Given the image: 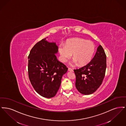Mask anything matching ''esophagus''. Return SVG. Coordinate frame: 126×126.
Listing matches in <instances>:
<instances>
[{
    "mask_svg": "<svg viewBox=\"0 0 126 126\" xmlns=\"http://www.w3.org/2000/svg\"><path fill=\"white\" fill-rule=\"evenodd\" d=\"M68 71H70V72H73V70L71 69V68H68Z\"/></svg>",
    "mask_w": 126,
    "mask_h": 126,
    "instance_id": "esophagus-1",
    "label": "esophagus"
}]
</instances>
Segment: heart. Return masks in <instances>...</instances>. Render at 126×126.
<instances>
[{
    "mask_svg": "<svg viewBox=\"0 0 126 126\" xmlns=\"http://www.w3.org/2000/svg\"><path fill=\"white\" fill-rule=\"evenodd\" d=\"M95 49V45L92 42L75 38L67 40L65 45L60 44L58 50L62 62H66L73 54L74 58L69 62V65L76 66L80 64L83 66L92 60Z\"/></svg>",
    "mask_w": 126,
    "mask_h": 126,
    "instance_id": "heart-1",
    "label": "heart"
}]
</instances>
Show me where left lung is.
<instances>
[{
    "label": "left lung",
    "instance_id": "1",
    "mask_svg": "<svg viewBox=\"0 0 126 126\" xmlns=\"http://www.w3.org/2000/svg\"><path fill=\"white\" fill-rule=\"evenodd\" d=\"M106 56L101 45L90 62L83 67L74 69L76 76V87L84 95L94 93L101 85L106 69Z\"/></svg>",
    "mask_w": 126,
    "mask_h": 126
}]
</instances>
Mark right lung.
<instances>
[{
    "instance_id": "1",
    "label": "right lung",
    "mask_w": 126,
    "mask_h": 126,
    "mask_svg": "<svg viewBox=\"0 0 126 126\" xmlns=\"http://www.w3.org/2000/svg\"><path fill=\"white\" fill-rule=\"evenodd\" d=\"M58 53L56 43L48 42L45 38L36 43L28 56L31 83L36 92L43 97L50 98L56 95L62 76L68 69L58 60L55 55Z\"/></svg>"
}]
</instances>
